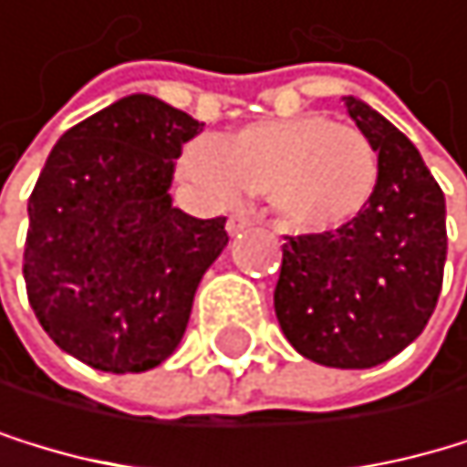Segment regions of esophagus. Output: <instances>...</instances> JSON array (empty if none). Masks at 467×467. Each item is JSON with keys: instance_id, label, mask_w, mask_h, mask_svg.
Returning <instances> with one entry per match:
<instances>
[{"instance_id": "34e87169", "label": "esophagus", "mask_w": 467, "mask_h": 467, "mask_svg": "<svg viewBox=\"0 0 467 467\" xmlns=\"http://www.w3.org/2000/svg\"><path fill=\"white\" fill-rule=\"evenodd\" d=\"M246 226H253V214H249V212L229 214V221H226V232H229V235H241Z\"/></svg>"}]
</instances>
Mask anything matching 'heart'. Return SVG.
Segmentation results:
<instances>
[{
	"label": "heart",
	"mask_w": 467,
	"mask_h": 467,
	"mask_svg": "<svg viewBox=\"0 0 467 467\" xmlns=\"http://www.w3.org/2000/svg\"><path fill=\"white\" fill-rule=\"evenodd\" d=\"M181 169L214 203L244 192L266 194L286 229L333 232L368 209L379 183V154L356 126L324 114L253 123L218 140H192Z\"/></svg>",
	"instance_id": "heart-1"
}]
</instances>
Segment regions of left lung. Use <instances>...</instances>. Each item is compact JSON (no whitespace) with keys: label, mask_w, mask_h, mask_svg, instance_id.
Instances as JSON below:
<instances>
[{"label":"left lung","mask_w":467,"mask_h":467,"mask_svg":"<svg viewBox=\"0 0 467 467\" xmlns=\"http://www.w3.org/2000/svg\"><path fill=\"white\" fill-rule=\"evenodd\" d=\"M344 106L379 154V183L348 226L286 238L275 316L304 358L365 370L402 353L436 310L445 194L393 123L356 97Z\"/></svg>","instance_id":"8db88e82"}]
</instances>
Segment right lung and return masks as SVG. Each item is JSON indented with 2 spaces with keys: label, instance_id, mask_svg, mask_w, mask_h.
<instances>
[{
  "label": "right lung",
  "instance_id": "add662e5",
  "mask_svg": "<svg viewBox=\"0 0 467 467\" xmlns=\"http://www.w3.org/2000/svg\"><path fill=\"white\" fill-rule=\"evenodd\" d=\"M201 131L186 111L131 94L65 131L45 161L27 201V301L57 348L94 370L166 361L229 244L226 218L171 206L174 161Z\"/></svg>",
  "mask_w": 467,
  "mask_h": 467
}]
</instances>
